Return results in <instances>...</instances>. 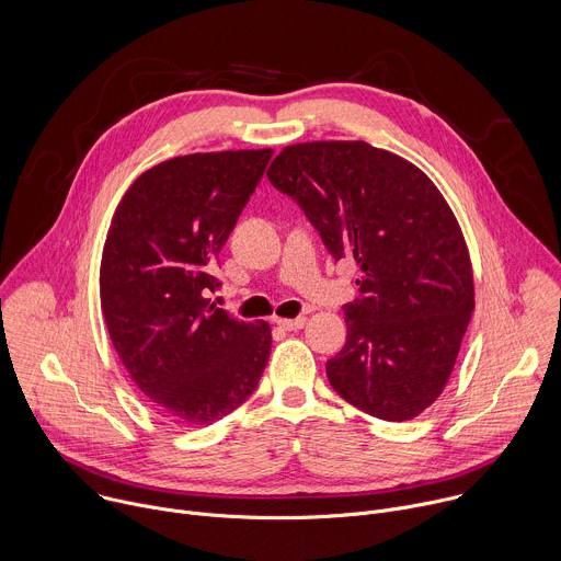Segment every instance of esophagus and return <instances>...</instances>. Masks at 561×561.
I'll use <instances>...</instances> for the list:
<instances>
[{
    "instance_id": "34e87169",
    "label": "esophagus",
    "mask_w": 561,
    "mask_h": 561,
    "mask_svg": "<svg viewBox=\"0 0 561 561\" xmlns=\"http://www.w3.org/2000/svg\"><path fill=\"white\" fill-rule=\"evenodd\" d=\"M277 325L284 330H299L306 325V317H297V319H277Z\"/></svg>"
}]
</instances>
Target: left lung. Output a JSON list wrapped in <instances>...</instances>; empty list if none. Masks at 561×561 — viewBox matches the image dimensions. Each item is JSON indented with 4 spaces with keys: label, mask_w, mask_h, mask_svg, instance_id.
Segmentation results:
<instances>
[{
    "label": "left lung",
    "mask_w": 561,
    "mask_h": 561,
    "mask_svg": "<svg viewBox=\"0 0 561 561\" xmlns=\"http://www.w3.org/2000/svg\"><path fill=\"white\" fill-rule=\"evenodd\" d=\"M266 175L358 268L345 345L325 363L332 390L375 419L412 421L443 394L476 306L454 211L416 164L363 140L284 147Z\"/></svg>",
    "instance_id": "left-lung-1"
}]
</instances>
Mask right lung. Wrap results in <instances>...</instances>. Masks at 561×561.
I'll return each mask as SVG.
<instances>
[{"label": "right lung", "mask_w": 561, "mask_h": 561, "mask_svg": "<svg viewBox=\"0 0 561 561\" xmlns=\"http://www.w3.org/2000/svg\"><path fill=\"white\" fill-rule=\"evenodd\" d=\"M273 149L190 153L147 169L123 196L101 260V308L134 386L175 423L211 425L257 388L271 325L207 299L218 253Z\"/></svg>", "instance_id": "right-lung-1"}]
</instances>
